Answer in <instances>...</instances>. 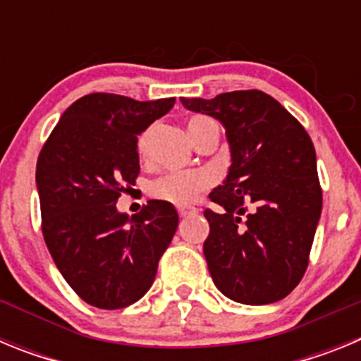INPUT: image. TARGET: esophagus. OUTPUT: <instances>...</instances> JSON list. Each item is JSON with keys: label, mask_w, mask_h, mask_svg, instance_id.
I'll return each mask as SVG.
<instances>
[{"label": "esophagus", "mask_w": 361, "mask_h": 361, "mask_svg": "<svg viewBox=\"0 0 361 361\" xmlns=\"http://www.w3.org/2000/svg\"><path fill=\"white\" fill-rule=\"evenodd\" d=\"M197 213V209H193V208H180L178 209V215H180V219H186V216H190V215H195Z\"/></svg>", "instance_id": "1"}]
</instances>
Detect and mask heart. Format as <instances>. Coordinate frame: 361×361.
<instances>
[{"label":"heart","instance_id":"obj_1","mask_svg":"<svg viewBox=\"0 0 361 361\" xmlns=\"http://www.w3.org/2000/svg\"><path fill=\"white\" fill-rule=\"evenodd\" d=\"M188 133H190L191 141L197 142L202 137L208 135H213L219 139L220 128L216 121H213L212 117L193 116L188 121ZM152 135L153 126H149L137 139V152H139L141 157H145L146 153H148ZM209 184H212L209 175L200 173V171H175V173H168L164 177L157 178L152 184V195L161 200H166V202L175 204V206H188Z\"/></svg>","mask_w":361,"mask_h":361}]
</instances>
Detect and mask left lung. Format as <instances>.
<instances>
[{"mask_svg": "<svg viewBox=\"0 0 361 361\" xmlns=\"http://www.w3.org/2000/svg\"><path fill=\"white\" fill-rule=\"evenodd\" d=\"M191 111L222 123L231 166L209 193L222 212L206 209L204 257L222 295L247 305L286 298L304 276L322 213L311 137L260 90L215 99H180Z\"/></svg>", "mask_w": 361, "mask_h": 361, "instance_id": "obj_1", "label": "left lung"}]
</instances>
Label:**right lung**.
Segmentation results:
<instances>
[{"instance_id":"1","label":"right lung","mask_w":361,"mask_h":361,"mask_svg":"<svg viewBox=\"0 0 361 361\" xmlns=\"http://www.w3.org/2000/svg\"><path fill=\"white\" fill-rule=\"evenodd\" d=\"M173 104L175 97L88 94L66 108L37 157L47 247L94 307L123 309L142 298L177 231L178 215L166 200H149L133 216L116 206L139 175L137 135Z\"/></svg>"}]
</instances>
